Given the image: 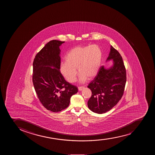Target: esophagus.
<instances>
[{"instance_id":"esophagus-1","label":"esophagus","mask_w":155,"mask_h":155,"mask_svg":"<svg viewBox=\"0 0 155 155\" xmlns=\"http://www.w3.org/2000/svg\"><path fill=\"white\" fill-rule=\"evenodd\" d=\"M84 89V87H83V86H80V87H78V90L79 91H82V90Z\"/></svg>"}]
</instances>
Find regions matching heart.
<instances>
[{"label": "heart", "instance_id": "b5f03b06", "mask_svg": "<svg viewBox=\"0 0 155 155\" xmlns=\"http://www.w3.org/2000/svg\"><path fill=\"white\" fill-rule=\"evenodd\" d=\"M102 58V51L98 45L77 46L66 54L65 62L60 65V71L68 81L72 83L76 78L77 68L79 80L83 83L87 78L91 79L97 75Z\"/></svg>", "mask_w": 155, "mask_h": 155}]
</instances>
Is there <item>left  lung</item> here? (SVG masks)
<instances>
[{
  "instance_id": "8db88e82",
  "label": "left lung",
  "mask_w": 155,
  "mask_h": 155,
  "mask_svg": "<svg viewBox=\"0 0 155 155\" xmlns=\"http://www.w3.org/2000/svg\"><path fill=\"white\" fill-rule=\"evenodd\" d=\"M110 60L113 61L112 66L108 68L101 66L87 86L92 92L88 107L95 113H105L111 110L124 93L126 82L125 68L119 52L112 45L106 62Z\"/></svg>"
}]
</instances>
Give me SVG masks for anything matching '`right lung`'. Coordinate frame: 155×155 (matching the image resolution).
Listing matches in <instances>:
<instances>
[{
	"instance_id": "add662e5",
	"label": "right lung",
	"mask_w": 155,
	"mask_h": 155,
	"mask_svg": "<svg viewBox=\"0 0 155 155\" xmlns=\"http://www.w3.org/2000/svg\"><path fill=\"white\" fill-rule=\"evenodd\" d=\"M64 41L48 42L36 54L33 63L32 81L39 100L48 110L58 112L66 109L76 86L66 81L60 71L61 49Z\"/></svg>"
}]
</instances>
